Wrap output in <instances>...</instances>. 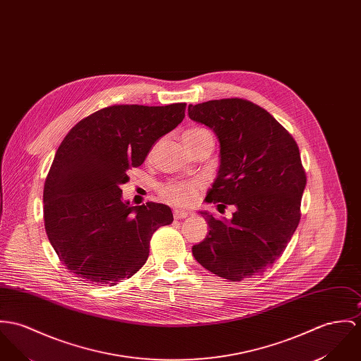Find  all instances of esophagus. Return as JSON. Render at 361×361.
Returning a JSON list of instances; mask_svg holds the SVG:
<instances>
[{"instance_id":"esophagus-1","label":"esophagus","mask_w":361,"mask_h":361,"mask_svg":"<svg viewBox=\"0 0 361 361\" xmlns=\"http://www.w3.org/2000/svg\"><path fill=\"white\" fill-rule=\"evenodd\" d=\"M190 214L185 209H179V208H175L173 209V218L175 219H183V218H188Z\"/></svg>"}]
</instances>
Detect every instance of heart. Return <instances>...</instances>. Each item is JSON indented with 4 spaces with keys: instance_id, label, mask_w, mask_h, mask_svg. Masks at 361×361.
Returning a JSON list of instances; mask_svg holds the SVG:
<instances>
[{
    "instance_id": "obj_1",
    "label": "heart",
    "mask_w": 361,
    "mask_h": 361,
    "mask_svg": "<svg viewBox=\"0 0 361 361\" xmlns=\"http://www.w3.org/2000/svg\"><path fill=\"white\" fill-rule=\"evenodd\" d=\"M204 130L195 128V130H189L185 133V136H197L200 133H204ZM201 189V182H185V180H173L164 185L161 188V193L163 196L173 202V204H179V205H189L196 200L197 193Z\"/></svg>"
}]
</instances>
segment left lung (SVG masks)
I'll return each instance as SVG.
<instances>
[{
    "label": "left lung",
    "mask_w": 361,
    "mask_h": 361,
    "mask_svg": "<svg viewBox=\"0 0 361 361\" xmlns=\"http://www.w3.org/2000/svg\"><path fill=\"white\" fill-rule=\"evenodd\" d=\"M189 117L219 140V169L207 202L234 205L231 219L201 212L209 226L193 245L197 262L231 281L261 274L284 252L300 219L306 175L294 137L244 99L189 104Z\"/></svg>",
    "instance_id": "8db88e82"
}]
</instances>
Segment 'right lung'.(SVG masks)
Wrapping results in <instances>:
<instances>
[{"label": "right lung", "instance_id": "obj_1", "mask_svg": "<svg viewBox=\"0 0 361 361\" xmlns=\"http://www.w3.org/2000/svg\"><path fill=\"white\" fill-rule=\"evenodd\" d=\"M185 110L186 103L109 106L62 140L44 185V222L59 259L80 280L114 286L130 279L147 261L153 233L172 224L168 205L132 207L121 185Z\"/></svg>", "mask_w": 361, "mask_h": 361}]
</instances>
